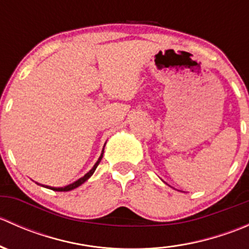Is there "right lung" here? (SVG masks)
<instances>
[{
	"instance_id": "add662e5",
	"label": "right lung",
	"mask_w": 249,
	"mask_h": 249,
	"mask_svg": "<svg viewBox=\"0 0 249 249\" xmlns=\"http://www.w3.org/2000/svg\"><path fill=\"white\" fill-rule=\"evenodd\" d=\"M104 149H105V147H104ZM104 149H102V153H101V155H100L99 160H97V161H96V164L94 165V167H92V169L90 170V171L88 172L87 175H84V176H83L82 178H79V179L76 180V182L71 183V184L66 185V187H62V188H54V187H48V185H42V187H46V188H48V189L55 190V192H70V190H72V189H76V188L79 187V185H82L83 183L85 182V180H88V179H89V178L91 177V176H92V173L95 172V170H96V167L99 166L100 161H101L102 157H104Z\"/></svg>"
}]
</instances>
